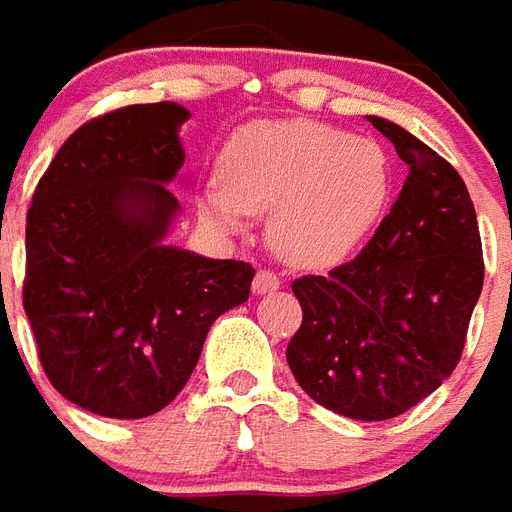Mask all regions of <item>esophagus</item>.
<instances>
[{
    "label": "esophagus",
    "mask_w": 512,
    "mask_h": 512,
    "mask_svg": "<svg viewBox=\"0 0 512 512\" xmlns=\"http://www.w3.org/2000/svg\"><path fill=\"white\" fill-rule=\"evenodd\" d=\"M279 276L274 271H257L255 274V282H252V293L255 295H268V293H276L279 290Z\"/></svg>",
    "instance_id": "esophagus-1"
}]
</instances>
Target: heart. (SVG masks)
<instances>
[{"label":"heart","instance_id":"b5f03b06","mask_svg":"<svg viewBox=\"0 0 512 512\" xmlns=\"http://www.w3.org/2000/svg\"><path fill=\"white\" fill-rule=\"evenodd\" d=\"M393 162L380 140L312 119L246 124L227 140L222 176L200 184V214L244 233L271 211L268 244L285 263L325 271L344 263L380 225L393 195Z\"/></svg>","mask_w":512,"mask_h":512}]
</instances>
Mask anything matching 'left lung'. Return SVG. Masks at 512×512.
<instances>
[{
  "label": "left lung",
  "mask_w": 512,
  "mask_h": 512,
  "mask_svg": "<svg viewBox=\"0 0 512 512\" xmlns=\"http://www.w3.org/2000/svg\"><path fill=\"white\" fill-rule=\"evenodd\" d=\"M366 119L410 176L361 255L293 282L304 323L287 363L317 404L352 420H388L456 369L483 290V249L453 165L399 124Z\"/></svg>",
  "instance_id": "obj_1"
}]
</instances>
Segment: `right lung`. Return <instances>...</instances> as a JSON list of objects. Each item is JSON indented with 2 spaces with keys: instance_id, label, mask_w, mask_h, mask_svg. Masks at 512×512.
Segmentation results:
<instances>
[{
  "instance_id": "1",
  "label": "right lung",
  "mask_w": 512,
  "mask_h": 512,
  "mask_svg": "<svg viewBox=\"0 0 512 512\" xmlns=\"http://www.w3.org/2000/svg\"><path fill=\"white\" fill-rule=\"evenodd\" d=\"M187 119L179 102H151L83 124L26 214L24 309L40 363L64 399L102 418L168 407L208 328L244 304L255 279L249 263L168 241Z\"/></svg>"
}]
</instances>
